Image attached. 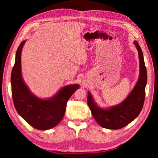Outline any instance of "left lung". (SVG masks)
Listing matches in <instances>:
<instances>
[{
  "mask_svg": "<svg viewBox=\"0 0 158 158\" xmlns=\"http://www.w3.org/2000/svg\"><path fill=\"white\" fill-rule=\"evenodd\" d=\"M134 43L139 53L140 74L137 83L127 98L118 105L104 109L96 105L91 94L88 92V105L95 121L104 128L118 130L126 126L139 116L143 108L146 94L147 72L141 47L137 41H135Z\"/></svg>",
  "mask_w": 158,
  "mask_h": 158,
  "instance_id": "1",
  "label": "left lung"
}]
</instances>
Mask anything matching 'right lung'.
Returning a JSON list of instances; mask_svg holds the SVG:
<instances>
[{
	"label": "right lung",
	"instance_id": "add662e5",
	"mask_svg": "<svg viewBox=\"0 0 158 158\" xmlns=\"http://www.w3.org/2000/svg\"><path fill=\"white\" fill-rule=\"evenodd\" d=\"M25 42L23 41L18 47L12 70L13 102L18 114L31 126L40 130L52 129L63 119L67 102L79 85L72 84L64 86L53 97L47 100L35 96L29 90L21 77V53Z\"/></svg>",
	"mask_w": 158,
	"mask_h": 158
}]
</instances>
